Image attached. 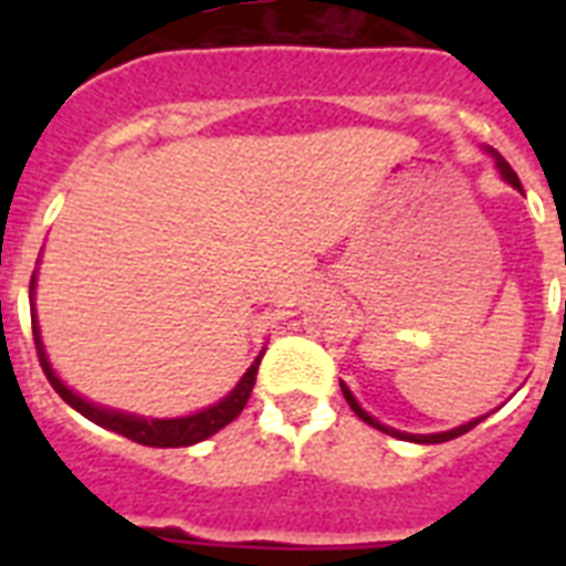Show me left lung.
I'll list each match as a JSON object with an SVG mask.
<instances>
[{"instance_id":"obj_1","label":"left lung","mask_w":566,"mask_h":566,"mask_svg":"<svg viewBox=\"0 0 566 566\" xmlns=\"http://www.w3.org/2000/svg\"><path fill=\"white\" fill-rule=\"evenodd\" d=\"M496 167H500V172L502 176H505V179L511 181V185H514V188L517 190H523L520 188V179H517V172L511 170V164L505 161V158H500V155H496ZM564 317H566V302H564ZM344 387V396H346V402H349V408H353L355 413H358V417H361L364 422H367V426H373V429H378V431H385V434H394V438H402V440H417V443H443V440H452V438H461V434H467V431L470 429H475V426H479V422L484 420H473V422H467V426H458V429H452V431H440V434H405V431H396V429H387V426H381V422L378 420H373L370 413L367 411H361V405L355 402V396L349 394V390H346V385H340Z\"/></svg>"}]
</instances>
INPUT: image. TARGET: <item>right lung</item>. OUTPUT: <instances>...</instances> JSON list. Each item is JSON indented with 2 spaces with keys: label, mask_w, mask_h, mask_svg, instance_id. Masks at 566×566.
Returning <instances> with one entry per match:
<instances>
[{
  "label": "right lung",
  "mask_w": 566,
  "mask_h": 566,
  "mask_svg": "<svg viewBox=\"0 0 566 566\" xmlns=\"http://www.w3.org/2000/svg\"><path fill=\"white\" fill-rule=\"evenodd\" d=\"M29 291L34 293V275H31ZM31 332H34V346H38V358L40 367L46 373L49 385L55 387V394L64 399L66 405H73L75 411L93 420L102 429H111L123 434V438L135 440V443H144V447H190V443H199V440L211 438L222 426H229L240 411H243V405H247L249 394H252V385H255L258 376V358L252 367L247 370V376L240 378L238 387L231 390L222 402L211 405V408H205V411L193 413V417H176V420H144V417H132V413H119V411H108V408H99V405L84 402L82 396H75L70 387H64V381L52 373L46 361V353H43V344H40L38 335V319H31Z\"/></svg>",
  "instance_id": "right-lung-1"
}]
</instances>
